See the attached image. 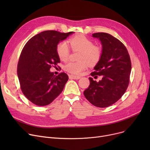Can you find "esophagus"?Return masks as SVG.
I'll return each instance as SVG.
<instances>
[{
    "mask_svg": "<svg viewBox=\"0 0 150 150\" xmlns=\"http://www.w3.org/2000/svg\"><path fill=\"white\" fill-rule=\"evenodd\" d=\"M80 78H81L80 76H76V75H69V78H70V79L78 80V79H80Z\"/></svg>",
    "mask_w": 150,
    "mask_h": 150,
    "instance_id": "34e87169",
    "label": "esophagus"
}]
</instances>
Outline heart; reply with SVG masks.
I'll use <instances>...</instances> for the list:
<instances>
[{
	"label": "heart",
	"mask_w": 150,
	"mask_h": 150,
	"mask_svg": "<svg viewBox=\"0 0 150 150\" xmlns=\"http://www.w3.org/2000/svg\"><path fill=\"white\" fill-rule=\"evenodd\" d=\"M70 48L73 51H80L78 62H69L65 66L67 72L74 74H80L87 68L88 64L95 66L100 61L103 51L101 47L93 45V42L83 35H77L67 41ZM57 53L59 59L66 61L69 58V49L66 42H59L57 46Z\"/></svg>",
	"instance_id": "heart-1"
}]
</instances>
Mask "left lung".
<instances>
[{
    "instance_id": "8db88e82",
    "label": "left lung",
    "mask_w": 150,
    "mask_h": 150,
    "mask_svg": "<svg viewBox=\"0 0 150 150\" xmlns=\"http://www.w3.org/2000/svg\"><path fill=\"white\" fill-rule=\"evenodd\" d=\"M103 47L100 61L91 74L97 81L89 77L90 85L84 95L91 104L98 108H106L115 103L127 91L131 70L129 54L125 45L119 39L106 33H95Z\"/></svg>"
}]
</instances>
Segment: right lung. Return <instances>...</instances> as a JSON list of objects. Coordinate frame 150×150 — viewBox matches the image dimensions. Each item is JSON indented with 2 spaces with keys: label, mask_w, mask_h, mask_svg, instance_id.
I'll use <instances>...</instances> for the list:
<instances>
[{
  "label": "right lung",
  "mask_w": 150,
  "mask_h": 150,
  "mask_svg": "<svg viewBox=\"0 0 150 150\" xmlns=\"http://www.w3.org/2000/svg\"><path fill=\"white\" fill-rule=\"evenodd\" d=\"M73 33L44 31L29 39L23 47L17 73L21 91L31 103L39 106L48 105L62 92L68 75L64 72L54 75L49 70L60 62L58 44Z\"/></svg>",
  "instance_id": "right-lung-1"
}]
</instances>
